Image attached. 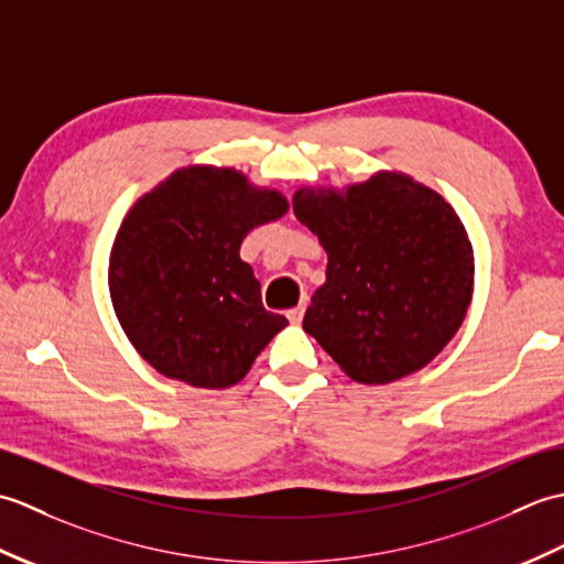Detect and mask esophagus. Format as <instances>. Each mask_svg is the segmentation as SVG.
Here are the masks:
<instances>
[{
  "label": "esophagus",
  "instance_id": "1",
  "mask_svg": "<svg viewBox=\"0 0 564 564\" xmlns=\"http://www.w3.org/2000/svg\"><path fill=\"white\" fill-rule=\"evenodd\" d=\"M303 315H305V303H301V305H295V307H291L289 313H285V317H289L293 325H297V322L303 319Z\"/></svg>",
  "mask_w": 564,
  "mask_h": 564
}]
</instances>
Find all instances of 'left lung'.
I'll list each match as a JSON object with an SVG mask.
<instances>
[{"label":"left lung","instance_id":"8db88e82","mask_svg":"<svg viewBox=\"0 0 564 564\" xmlns=\"http://www.w3.org/2000/svg\"><path fill=\"white\" fill-rule=\"evenodd\" d=\"M293 213L327 251L303 329L344 373L386 386L434 361L475 291L473 242L451 203L382 170L344 188L301 186Z\"/></svg>","mask_w":564,"mask_h":564}]
</instances>
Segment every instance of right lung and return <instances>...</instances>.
Here are the masks:
<instances>
[{
  "label": "right lung",
  "mask_w": 564,
  "mask_h": 564,
  "mask_svg": "<svg viewBox=\"0 0 564 564\" xmlns=\"http://www.w3.org/2000/svg\"><path fill=\"white\" fill-rule=\"evenodd\" d=\"M289 213L281 191L232 166L188 164L142 194L118 227L109 293L128 341L158 373L223 390L289 319L261 305L242 239Z\"/></svg>",
  "instance_id": "add662e5"
}]
</instances>
